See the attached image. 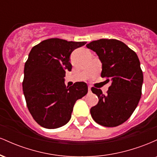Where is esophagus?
Masks as SVG:
<instances>
[{
  "label": "esophagus",
  "mask_w": 157,
  "mask_h": 157,
  "mask_svg": "<svg viewBox=\"0 0 157 157\" xmlns=\"http://www.w3.org/2000/svg\"><path fill=\"white\" fill-rule=\"evenodd\" d=\"M91 86H89V87H88V90H89V92L90 93L91 92Z\"/></svg>",
  "instance_id": "esophagus-1"
}]
</instances>
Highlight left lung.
I'll list each match as a JSON object with an SVG mask.
<instances>
[{
    "label": "left lung",
    "mask_w": 157,
    "mask_h": 157,
    "mask_svg": "<svg viewBox=\"0 0 157 157\" xmlns=\"http://www.w3.org/2000/svg\"><path fill=\"white\" fill-rule=\"evenodd\" d=\"M86 46L101 60V77L111 82L106 94L91 88L99 102L90 110L91 115L100 125L116 127L130 117L141 98L143 74L140 60L136 52L116 39H100Z\"/></svg>",
    "instance_id": "8db88e82"
}]
</instances>
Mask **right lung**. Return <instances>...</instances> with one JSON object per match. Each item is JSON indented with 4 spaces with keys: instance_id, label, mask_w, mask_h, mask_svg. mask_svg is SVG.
Segmentation results:
<instances>
[{
    "instance_id": "add662e5",
    "label": "right lung",
    "mask_w": 157,
    "mask_h": 157,
    "mask_svg": "<svg viewBox=\"0 0 157 157\" xmlns=\"http://www.w3.org/2000/svg\"><path fill=\"white\" fill-rule=\"evenodd\" d=\"M86 42L45 40L34 46L24 66L23 91L26 105L37 124L48 129L66 125L74 105L88 92L86 82L66 87L63 77L71 71L70 55Z\"/></svg>"
}]
</instances>
